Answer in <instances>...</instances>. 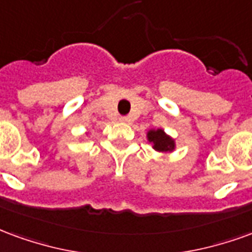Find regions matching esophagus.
<instances>
[{
  "instance_id": "obj_1",
  "label": "esophagus",
  "mask_w": 252,
  "mask_h": 252,
  "mask_svg": "<svg viewBox=\"0 0 252 252\" xmlns=\"http://www.w3.org/2000/svg\"><path fill=\"white\" fill-rule=\"evenodd\" d=\"M121 121H122V122H127V118H126V117H124V118H121Z\"/></svg>"
}]
</instances>
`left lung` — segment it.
<instances>
[{"label":"left lung","instance_id":"left-lung-1","mask_svg":"<svg viewBox=\"0 0 252 252\" xmlns=\"http://www.w3.org/2000/svg\"><path fill=\"white\" fill-rule=\"evenodd\" d=\"M148 141L153 145L154 150L161 152V153H168L173 152L176 148L174 139L170 138L168 134L165 133L162 128L157 130H149L148 131Z\"/></svg>","mask_w":252,"mask_h":252}]
</instances>
